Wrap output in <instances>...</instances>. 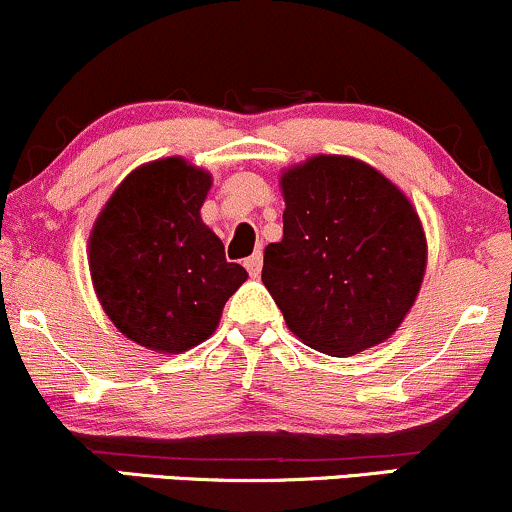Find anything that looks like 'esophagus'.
<instances>
[{
    "label": "esophagus",
    "instance_id": "obj_1",
    "mask_svg": "<svg viewBox=\"0 0 512 512\" xmlns=\"http://www.w3.org/2000/svg\"><path fill=\"white\" fill-rule=\"evenodd\" d=\"M245 269H248L250 276H260L262 272V252H255V255H250L248 260H245Z\"/></svg>",
    "mask_w": 512,
    "mask_h": 512
}]
</instances>
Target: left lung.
<instances>
[{
  "label": "left lung",
  "instance_id": "8db88e82",
  "mask_svg": "<svg viewBox=\"0 0 512 512\" xmlns=\"http://www.w3.org/2000/svg\"><path fill=\"white\" fill-rule=\"evenodd\" d=\"M284 238L262 281L310 349L354 356L397 332L419 296L426 236L402 190L351 156H313L281 175Z\"/></svg>",
  "mask_w": 512,
  "mask_h": 512
}]
</instances>
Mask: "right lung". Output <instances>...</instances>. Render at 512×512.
Listing matches in <instances>:
<instances>
[{"label":"right lung","mask_w":512,"mask_h":512,"mask_svg":"<svg viewBox=\"0 0 512 512\" xmlns=\"http://www.w3.org/2000/svg\"><path fill=\"white\" fill-rule=\"evenodd\" d=\"M207 170L180 156L144 163L93 223L88 269L105 315L127 339L180 354L209 339L248 272L226 260L199 209Z\"/></svg>","instance_id":"obj_1"}]
</instances>
